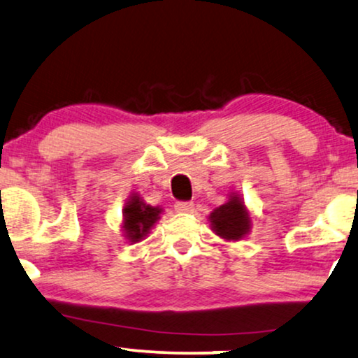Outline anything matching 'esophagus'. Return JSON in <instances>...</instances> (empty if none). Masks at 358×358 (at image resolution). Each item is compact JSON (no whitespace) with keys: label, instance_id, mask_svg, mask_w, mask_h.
<instances>
[{"label":"esophagus","instance_id":"1","mask_svg":"<svg viewBox=\"0 0 358 358\" xmlns=\"http://www.w3.org/2000/svg\"><path fill=\"white\" fill-rule=\"evenodd\" d=\"M193 208H194L193 201H176L175 203L176 213H189V211H193Z\"/></svg>","mask_w":358,"mask_h":358}]
</instances>
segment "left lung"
<instances>
[{
	"instance_id": "1",
	"label": "left lung",
	"mask_w": 358,
	"mask_h": 358,
	"mask_svg": "<svg viewBox=\"0 0 358 358\" xmlns=\"http://www.w3.org/2000/svg\"><path fill=\"white\" fill-rule=\"evenodd\" d=\"M209 219L216 234L227 241L242 239L250 229L249 214L245 211L244 203L236 194L226 204L214 209Z\"/></svg>"
}]
</instances>
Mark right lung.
<instances>
[{
  "label": "right lung",
  "instance_id": "add662e5",
  "mask_svg": "<svg viewBox=\"0 0 358 358\" xmlns=\"http://www.w3.org/2000/svg\"><path fill=\"white\" fill-rule=\"evenodd\" d=\"M162 209L149 206L141 201L139 196H132L124 208V231L131 242H139L147 236L150 227L159 219Z\"/></svg>",
  "mask_w": 358,
  "mask_h": 358
}]
</instances>
